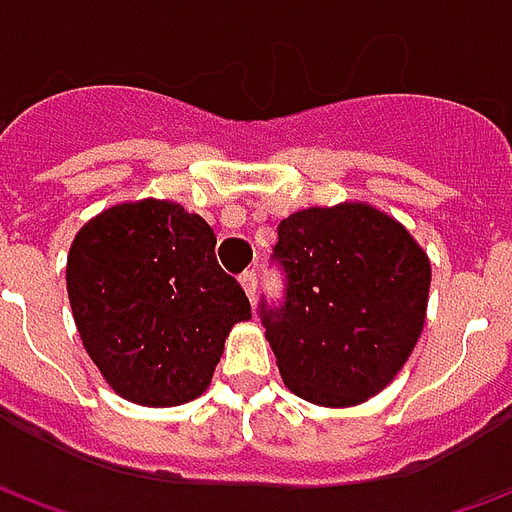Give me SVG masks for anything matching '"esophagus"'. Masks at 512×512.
I'll use <instances>...</instances> for the list:
<instances>
[{"instance_id": "34e87169", "label": "esophagus", "mask_w": 512, "mask_h": 512, "mask_svg": "<svg viewBox=\"0 0 512 512\" xmlns=\"http://www.w3.org/2000/svg\"><path fill=\"white\" fill-rule=\"evenodd\" d=\"M238 282H241V288H244V293L249 296V301H255V293H257V274H255V271H244V274L238 277Z\"/></svg>"}]
</instances>
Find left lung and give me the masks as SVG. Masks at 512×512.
Segmentation results:
<instances>
[{"label":"left lung","instance_id":"1","mask_svg":"<svg viewBox=\"0 0 512 512\" xmlns=\"http://www.w3.org/2000/svg\"><path fill=\"white\" fill-rule=\"evenodd\" d=\"M277 233L271 257L285 274V301H263L260 321L282 381L318 406L378 395L422 334L428 255L365 202L290 213Z\"/></svg>","mask_w":512,"mask_h":512}]
</instances>
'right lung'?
Here are the masks:
<instances>
[{"label": "right lung", "mask_w": 512, "mask_h": 512, "mask_svg": "<svg viewBox=\"0 0 512 512\" xmlns=\"http://www.w3.org/2000/svg\"><path fill=\"white\" fill-rule=\"evenodd\" d=\"M213 249L208 222L169 200L120 202L76 233L68 299L87 354L117 395L164 408L208 389L230 329L252 318Z\"/></svg>", "instance_id": "right-lung-1"}]
</instances>
